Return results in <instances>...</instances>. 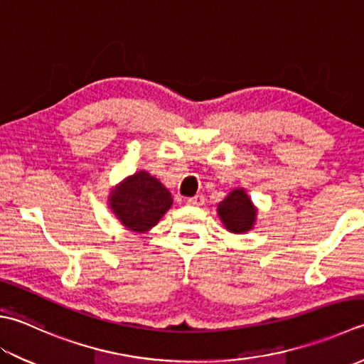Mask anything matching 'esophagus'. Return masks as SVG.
<instances>
[{
  "mask_svg": "<svg viewBox=\"0 0 364 364\" xmlns=\"http://www.w3.org/2000/svg\"><path fill=\"white\" fill-rule=\"evenodd\" d=\"M187 204H190V205H203L204 204V196L203 195H196L193 198H188Z\"/></svg>",
  "mask_w": 364,
  "mask_h": 364,
  "instance_id": "34e87169",
  "label": "esophagus"
}]
</instances>
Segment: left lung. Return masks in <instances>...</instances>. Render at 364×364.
Here are the masks:
<instances>
[{
	"label": "left lung",
	"instance_id": "obj_1",
	"mask_svg": "<svg viewBox=\"0 0 364 364\" xmlns=\"http://www.w3.org/2000/svg\"><path fill=\"white\" fill-rule=\"evenodd\" d=\"M217 214L220 217L225 230L232 235H244L253 230L257 222L258 209L247 195L245 188L231 190L223 201L217 205Z\"/></svg>",
	"mask_w": 364,
	"mask_h": 364
}]
</instances>
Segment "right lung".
I'll list each match as a JSON object with an SVG mask.
<instances>
[{
    "mask_svg": "<svg viewBox=\"0 0 364 364\" xmlns=\"http://www.w3.org/2000/svg\"><path fill=\"white\" fill-rule=\"evenodd\" d=\"M107 201L109 209L128 231L144 235L171 209L173 196L156 177L138 171L115 185Z\"/></svg>",
    "mask_w": 364,
    "mask_h": 364,
    "instance_id": "add662e5",
    "label": "right lung"
}]
</instances>
